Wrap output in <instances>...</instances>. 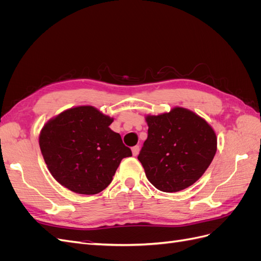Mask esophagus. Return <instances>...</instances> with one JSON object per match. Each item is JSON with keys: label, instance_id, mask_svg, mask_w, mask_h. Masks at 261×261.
<instances>
[{"label": "esophagus", "instance_id": "1", "mask_svg": "<svg viewBox=\"0 0 261 261\" xmlns=\"http://www.w3.org/2000/svg\"><path fill=\"white\" fill-rule=\"evenodd\" d=\"M132 151H133V155L136 156L138 154V152H139V146H134L132 148Z\"/></svg>", "mask_w": 261, "mask_h": 261}]
</instances>
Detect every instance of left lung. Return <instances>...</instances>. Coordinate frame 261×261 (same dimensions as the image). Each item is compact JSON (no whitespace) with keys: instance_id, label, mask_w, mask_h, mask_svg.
Returning a JSON list of instances; mask_svg holds the SVG:
<instances>
[{"instance_id":"8db88e82","label":"left lung","mask_w":261,"mask_h":261,"mask_svg":"<svg viewBox=\"0 0 261 261\" xmlns=\"http://www.w3.org/2000/svg\"><path fill=\"white\" fill-rule=\"evenodd\" d=\"M148 137L138 160L155 188L165 193L185 189L198 180L217 151L211 126L194 112L174 108L169 113L148 115Z\"/></svg>"}]
</instances>
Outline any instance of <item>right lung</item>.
Instances as JSON below:
<instances>
[{"mask_svg":"<svg viewBox=\"0 0 261 261\" xmlns=\"http://www.w3.org/2000/svg\"><path fill=\"white\" fill-rule=\"evenodd\" d=\"M113 118L90 106L66 110L44 125L39 137L53 177L76 194L94 195L111 183L122 159L132 155Z\"/></svg>","mask_w":261,"mask_h":261,"instance_id":"1","label":"right lung"}]
</instances>
